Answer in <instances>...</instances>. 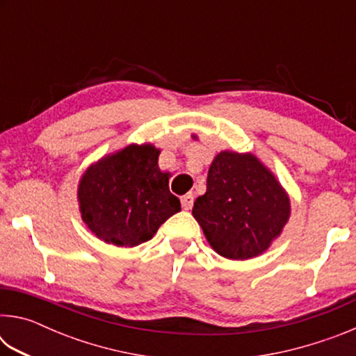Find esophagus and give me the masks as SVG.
<instances>
[{
  "label": "esophagus",
  "mask_w": 356,
  "mask_h": 356,
  "mask_svg": "<svg viewBox=\"0 0 356 356\" xmlns=\"http://www.w3.org/2000/svg\"><path fill=\"white\" fill-rule=\"evenodd\" d=\"M180 204H182L184 210H190L193 207V195H191V193L180 197Z\"/></svg>",
  "instance_id": "34e87169"
}]
</instances>
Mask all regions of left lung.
<instances>
[{
    "label": "left lung",
    "instance_id": "obj_1",
    "mask_svg": "<svg viewBox=\"0 0 356 356\" xmlns=\"http://www.w3.org/2000/svg\"><path fill=\"white\" fill-rule=\"evenodd\" d=\"M193 216L216 254L248 261L281 236L291 218V197L254 154L221 150L210 163L207 191L195 201Z\"/></svg>",
    "mask_w": 356,
    "mask_h": 356
}]
</instances>
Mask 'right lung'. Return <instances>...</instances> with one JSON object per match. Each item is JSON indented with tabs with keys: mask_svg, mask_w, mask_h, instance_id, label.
Here are the masks:
<instances>
[{
	"mask_svg": "<svg viewBox=\"0 0 356 356\" xmlns=\"http://www.w3.org/2000/svg\"><path fill=\"white\" fill-rule=\"evenodd\" d=\"M161 150L131 143L89 165L78 180L81 220L102 242L134 248L155 236L180 212L170 191V172L159 168Z\"/></svg>",
	"mask_w": 356,
	"mask_h": 356,
	"instance_id": "add662e5",
	"label": "right lung"
}]
</instances>
